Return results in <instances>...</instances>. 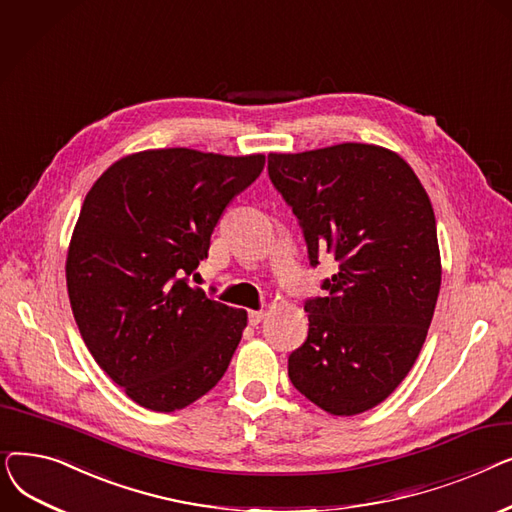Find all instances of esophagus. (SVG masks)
I'll use <instances>...</instances> for the list:
<instances>
[{"label":"esophagus","instance_id":"1","mask_svg":"<svg viewBox=\"0 0 512 512\" xmlns=\"http://www.w3.org/2000/svg\"><path fill=\"white\" fill-rule=\"evenodd\" d=\"M263 311L259 309V311H249V324L251 326H257V324H261V319H263Z\"/></svg>","mask_w":512,"mask_h":512}]
</instances>
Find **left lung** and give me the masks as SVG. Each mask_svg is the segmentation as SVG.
I'll return each instance as SVG.
<instances>
[{"label":"left lung","mask_w":512,"mask_h":512,"mask_svg":"<svg viewBox=\"0 0 512 512\" xmlns=\"http://www.w3.org/2000/svg\"><path fill=\"white\" fill-rule=\"evenodd\" d=\"M267 174L305 236L309 265L338 272L305 303L309 334L288 357L292 386L332 415H357L405 380L440 292L436 215L405 159L363 143L270 153Z\"/></svg>","instance_id":"8db88e82"}]
</instances>
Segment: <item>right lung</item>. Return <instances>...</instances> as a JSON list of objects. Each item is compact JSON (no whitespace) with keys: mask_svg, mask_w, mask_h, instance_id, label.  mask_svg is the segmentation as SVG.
I'll list each match as a JSON object with an SVG mask.
<instances>
[{"mask_svg":"<svg viewBox=\"0 0 512 512\" xmlns=\"http://www.w3.org/2000/svg\"><path fill=\"white\" fill-rule=\"evenodd\" d=\"M263 155L193 149L128 155L93 184L70 240L66 284L97 365L137 405L184 409L222 380L247 326L191 286L228 203Z\"/></svg>","mask_w":512,"mask_h":512,"instance_id":"1","label":"right lung"}]
</instances>
